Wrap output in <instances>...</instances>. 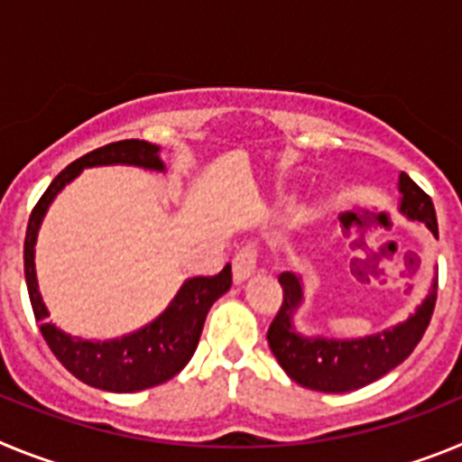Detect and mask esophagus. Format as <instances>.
Segmentation results:
<instances>
[{"label": "esophagus", "instance_id": "obj_1", "mask_svg": "<svg viewBox=\"0 0 462 462\" xmlns=\"http://www.w3.org/2000/svg\"><path fill=\"white\" fill-rule=\"evenodd\" d=\"M261 252L256 245H245L240 247L238 254L234 256V280L245 282L250 275H254L256 266H259Z\"/></svg>", "mask_w": 462, "mask_h": 462}]
</instances>
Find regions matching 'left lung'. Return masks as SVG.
<instances>
[{
	"mask_svg": "<svg viewBox=\"0 0 462 462\" xmlns=\"http://www.w3.org/2000/svg\"><path fill=\"white\" fill-rule=\"evenodd\" d=\"M400 191H402V212L410 219L426 224L438 238V215L430 196L416 185L407 173H400ZM282 305L268 328V345L275 354L284 373L312 391L324 393H345L377 382L386 373L405 361L414 346L421 342L428 324H430L438 291L432 287L423 305L414 317L393 330H383L363 340H308L291 328V314L298 308L303 289L293 273H282Z\"/></svg>",
	"mask_w": 462,
	"mask_h": 462,
	"instance_id": "1",
	"label": "left lung"
}]
</instances>
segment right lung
<instances>
[{"instance_id": "1", "label": "right lung", "mask_w": 462, "mask_h": 462, "mask_svg": "<svg viewBox=\"0 0 462 462\" xmlns=\"http://www.w3.org/2000/svg\"><path fill=\"white\" fill-rule=\"evenodd\" d=\"M157 152L159 148L152 143L129 138V141L108 143L104 148H97L76 159L57 175L36 201L30 224H27V236H24V277H27V291H30L32 310L39 321L41 336L48 342L57 361L62 363L73 377H79L80 382L89 383L94 389L113 391V393H134V391L150 389V386L169 382L185 368L196 352L208 310L222 293L231 289V266L226 263L222 273L212 277L187 280L169 310L134 336L110 342H89L67 336L48 324V310L36 287L34 243L41 219L57 191L71 182L80 171L101 164H134L143 169L164 171Z\"/></svg>"}]
</instances>
